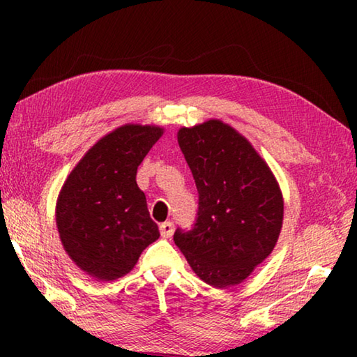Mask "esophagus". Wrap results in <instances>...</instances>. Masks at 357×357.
<instances>
[{
	"label": "esophagus",
	"instance_id": "obj_1",
	"mask_svg": "<svg viewBox=\"0 0 357 357\" xmlns=\"http://www.w3.org/2000/svg\"><path fill=\"white\" fill-rule=\"evenodd\" d=\"M159 229H160L162 238H172V236H173V231H174L173 222H164V223H160Z\"/></svg>",
	"mask_w": 357,
	"mask_h": 357
}]
</instances>
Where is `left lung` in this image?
Returning <instances> with one entry per match:
<instances>
[{
  "instance_id": "obj_1",
  "label": "left lung",
  "mask_w": 357,
  "mask_h": 357,
  "mask_svg": "<svg viewBox=\"0 0 357 357\" xmlns=\"http://www.w3.org/2000/svg\"><path fill=\"white\" fill-rule=\"evenodd\" d=\"M178 143L197 184L198 217L190 231L176 229L174 244L208 285H239L279 239V183L252 143L220 119L181 128Z\"/></svg>"
}]
</instances>
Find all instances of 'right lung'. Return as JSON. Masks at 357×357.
<instances>
[{
  "instance_id": "obj_1",
  "label": "right lung",
  "mask_w": 357,
  "mask_h": 357,
  "mask_svg": "<svg viewBox=\"0 0 357 357\" xmlns=\"http://www.w3.org/2000/svg\"><path fill=\"white\" fill-rule=\"evenodd\" d=\"M162 135L160 126H121L89 148L64 181L56 202L59 239L72 261L96 280L130 273L160 236L135 178Z\"/></svg>"
}]
</instances>
